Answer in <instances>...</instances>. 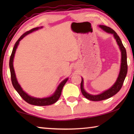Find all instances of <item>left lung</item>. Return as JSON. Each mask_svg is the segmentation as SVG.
Segmentation results:
<instances>
[{
    "mask_svg": "<svg viewBox=\"0 0 134 134\" xmlns=\"http://www.w3.org/2000/svg\"><path fill=\"white\" fill-rule=\"evenodd\" d=\"M104 31L106 32L107 33L113 34L114 38L116 40L118 45L119 46L120 51L121 52V67H120V71L119 72V75L116 79L115 83L113 84L112 86H111L109 89L102 92L101 93L98 94H91L88 93L84 89V80L81 77V82L80 85L81 92L84 96L86 99L92 101H100L103 100H105L110 98L115 94L118 92L120 89H121L122 85H123L125 79L126 77L127 71H128V65H127V57H126V51L125 48L124 46L122 44L121 39L117 34L115 32L114 30L108 26L105 25H100L99 26Z\"/></svg>",
    "mask_w": 134,
    "mask_h": 134,
    "instance_id": "8db88e82",
    "label": "left lung"
}]
</instances>
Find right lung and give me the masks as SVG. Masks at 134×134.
Segmentation results:
<instances>
[{"label":"right lung","instance_id":"1","mask_svg":"<svg viewBox=\"0 0 134 134\" xmlns=\"http://www.w3.org/2000/svg\"><path fill=\"white\" fill-rule=\"evenodd\" d=\"M41 28H42V26L37 27V28L31 29L30 31L26 32L24 33V34L22 35L21 37L19 38V39H18L17 41L16 42L10 57L9 68H10L11 80H12V85L13 86V87L15 88V89L16 90L17 92L19 93V94L21 96L22 98L25 101H26L27 103L31 104V105H36V106H47V105H52V104L55 103L58 100V99L60 98L61 94H62V91L63 88L64 87L65 83L67 81L69 78L65 79L64 80H63L62 82L59 84V85L58 86L57 88L56 89L55 91L54 92V93L52 94L51 96L49 97H43V98H38V97L31 96L28 94H27L24 91V90L22 89L21 86H20V85L17 80L14 68H13V59H14L15 52L18 48V45L19 44L20 41H21L27 35L33 32L34 31H37L39 29H41Z\"/></svg>","mask_w":134,"mask_h":134}]
</instances>
